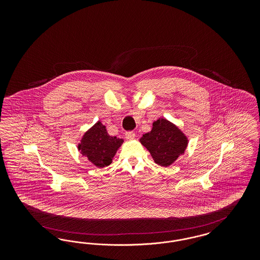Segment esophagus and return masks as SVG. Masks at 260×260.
I'll use <instances>...</instances> for the list:
<instances>
[{"mask_svg":"<svg viewBox=\"0 0 260 260\" xmlns=\"http://www.w3.org/2000/svg\"><path fill=\"white\" fill-rule=\"evenodd\" d=\"M125 137L127 139H134L136 137V134L134 132H126L125 133Z\"/></svg>","mask_w":260,"mask_h":260,"instance_id":"34e87169","label":"esophagus"}]
</instances>
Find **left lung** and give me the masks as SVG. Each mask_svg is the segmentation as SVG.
Wrapping results in <instances>:
<instances>
[{"instance_id":"8db88e82","label":"left lung","mask_w":260,"mask_h":260,"mask_svg":"<svg viewBox=\"0 0 260 260\" xmlns=\"http://www.w3.org/2000/svg\"><path fill=\"white\" fill-rule=\"evenodd\" d=\"M140 142L145 146L156 164L169 167L185 151L188 140L173 123L159 119L153 123L152 131L143 135Z\"/></svg>"}]
</instances>
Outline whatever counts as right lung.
Listing matches in <instances>:
<instances>
[{"instance_id":"add662e5","label":"right lung","mask_w":260,"mask_h":260,"mask_svg":"<svg viewBox=\"0 0 260 260\" xmlns=\"http://www.w3.org/2000/svg\"><path fill=\"white\" fill-rule=\"evenodd\" d=\"M123 142L121 138L109 136L105 125L98 122L84 135L78 149L82 155L87 156L88 161L99 168H104L111 164Z\"/></svg>"}]
</instances>
